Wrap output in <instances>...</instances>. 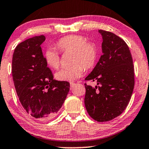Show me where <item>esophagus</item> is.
I'll return each mask as SVG.
<instances>
[{"mask_svg": "<svg viewBox=\"0 0 149 149\" xmlns=\"http://www.w3.org/2000/svg\"><path fill=\"white\" fill-rule=\"evenodd\" d=\"M75 85H76V84H75L74 83H70V89H73V88H74Z\"/></svg>", "mask_w": 149, "mask_h": 149, "instance_id": "esophagus-1", "label": "esophagus"}]
</instances>
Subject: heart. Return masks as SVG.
<instances>
[{"label": "heart", "mask_w": 149, "mask_h": 149, "mask_svg": "<svg viewBox=\"0 0 149 149\" xmlns=\"http://www.w3.org/2000/svg\"><path fill=\"white\" fill-rule=\"evenodd\" d=\"M58 48L63 52H72L71 66L63 67L56 73V79L61 81L74 82L79 78L85 68H90L95 64L97 56V48L94 43L87 42L80 35H69L61 38L57 42ZM45 60L51 68H58L60 64L59 53L53 48L45 52Z\"/></svg>", "instance_id": "b5f03b06"}]
</instances>
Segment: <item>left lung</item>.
I'll return each mask as SVG.
<instances>
[{
  "mask_svg": "<svg viewBox=\"0 0 149 149\" xmlns=\"http://www.w3.org/2000/svg\"><path fill=\"white\" fill-rule=\"evenodd\" d=\"M98 33L102 37V55L85 78L97 81V85L85 84V106L91 118L105 122L119 116L127 107L134 87V72L125 42L113 32L99 30Z\"/></svg>",
  "mask_w": 149,
  "mask_h": 149,
  "instance_id": "left-lung-1",
  "label": "left lung"
}]
</instances>
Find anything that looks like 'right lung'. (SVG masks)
<instances>
[{"label":"right lung","mask_w":149,"mask_h":149,"mask_svg":"<svg viewBox=\"0 0 149 149\" xmlns=\"http://www.w3.org/2000/svg\"><path fill=\"white\" fill-rule=\"evenodd\" d=\"M44 35L20 42L14 50L12 76L16 92L26 113L38 120L54 117L70 90V83L54 79L40 45Z\"/></svg>","instance_id":"1"}]
</instances>
